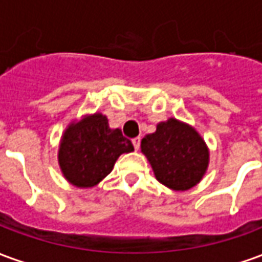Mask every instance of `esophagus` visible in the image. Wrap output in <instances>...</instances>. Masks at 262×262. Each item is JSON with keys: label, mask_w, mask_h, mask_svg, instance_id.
I'll list each match as a JSON object with an SVG mask.
<instances>
[{"label": "esophagus", "mask_w": 262, "mask_h": 262, "mask_svg": "<svg viewBox=\"0 0 262 262\" xmlns=\"http://www.w3.org/2000/svg\"><path fill=\"white\" fill-rule=\"evenodd\" d=\"M132 143H133V147H135V150H139V147H140V137H135V139H132Z\"/></svg>", "instance_id": "obj_1"}]
</instances>
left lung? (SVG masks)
<instances>
[{"mask_svg":"<svg viewBox=\"0 0 262 262\" xmlns=\"http://www.w3.org/2000/svg\"><path fill=\"white\" fill-rule=\"evenodd\" d=\"M142 151L163 185L185 191L196 185L208 168L209 151L202 137L185 123L168 119L142 140Z\"/></svg>","mask_w":262,"mask_h":262,"instance_id":"left-lung-1","label":"left lung"}]
</instances>
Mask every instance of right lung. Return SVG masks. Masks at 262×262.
I'll list each match as a JSON object with an SVG mask.
<instances>
[{
	"instance_id": "right-lung-1",
	"label": "right lung",
	"mask_w": 262,
	"mask_h": 262,
	"mask_svg": "<svg viewBox=\"0 0 262 262\" xmlns=\"http://www.w3.org/2000/svg\"><path fill=\"white\" fill-rule=\"evenodd\" d=\"M130 151L133 144L122 130L111 129L106 116L95 114L66 130L59 148V163L73 185L88 188L108 176L120 154Z\"/></svg>"
}]
</instances>
